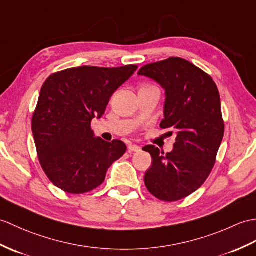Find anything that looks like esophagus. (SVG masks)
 I'll use <instances>...</instances> for the list:
<instances>
[{"label":"esophagus","mask_w":256,"mask_h":256,"mask_svg":"<svg viewBox=\"0 0 256 256\" xmlns=\"http://www.w3.org/2000/svg\"><path fill=\"white\" fill-rule=\"evenodd\" d=\"M140 150L142 148L138 146V145H135V144H130V145H128V152H140Z\"/></svg>","instance_id":"obj_1"}]
</instances>
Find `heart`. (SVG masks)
Here are the masks:
<instances>
[{"mask_svg":"<svg viewBox=\"0 0 256 256\" xmlns=\"http://www.w3.org/2000/svg\"><path fill=\"white\" fill-rule=\"evenodd\" d=\"M145 87H150V86H145Z\"/></svg>","mask_w":256,"mask_h":256,"instance_id":"1","label":"heart"}]
</instances>
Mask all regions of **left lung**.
Wrapping results in <instances>:
<instances>
[{
    "mask_svg": "<svg viewBox=\"0 0 256 256\" xmlns=\"http://www.w3.org/2000/svg\"><path fill=\"white\" fill-rule=\"evenodd\" d=\"M138 74L164 88L160 128L176 133L171 152L154 145L142 148L152 158L145 186L160 200H179L203 186L215 166L224 132L218 88L210 75L181 58L144 65Z\"/></svg>",
    "mask_w": 256,
    "mask_h": 256,
    "instance_id": "left-lung-1",
    "label": "left lung"
}]
</instances>
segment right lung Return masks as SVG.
Here are the masks:
<instances>
[{"mask_svg":"<svg viewBox=\"0 0 256 256\" xmlns=\"http://www.w3.org/2000/svg\"><path fill=\"white\" fill-rule=\"evenodd\" d=\"M138 65L80 66L51 74L41 87L32 130L41 168L62 191L82 194L102 184L106 170L126 152L122 140L94 138L92 121Z\"/></svg>","mask_w":256,"mask_h":256,"instance_id":"right-lung-1","label":"right lung"}]
</instances>
